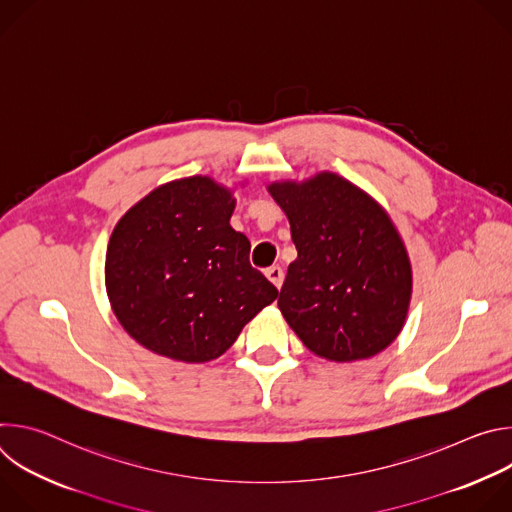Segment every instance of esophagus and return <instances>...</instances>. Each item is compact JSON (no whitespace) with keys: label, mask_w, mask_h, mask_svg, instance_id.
<instances>
[{"label":"esophagus","mask_w":512,"mask_h":512,"mask_svg":"<svg viewBox=\"0 0 512 512\" xmlns=\"http://www.w3.org/2000/svg\"><path fill=\"white\" fill-rule=\"evenodd\" d=\"M265 275L269 277V281H271L277 289L283 285V269H281L279 265H271V267L265 271Z\"/></svg>","instance_id":"34e87169"}]
</instances>
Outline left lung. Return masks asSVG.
<instances>
[{
    "label": "left lung",
    "instance_id": "obj_1",
    "mask_svg": "<svg viewBox=\"0 0 512 512\" xmlns=\"http://www.w3.org/2000/svg\"><path fill=\"white\" fill-rule=\"evenodd\" d=\"M269 192L298 249L277 300L291 330L336 362L385 350L411 298L409 257L387 212L330 172L302 184L277 182Z\"/></svg>",
    "mask_w": 512,
    "mask_h": 512
}]
</instances>
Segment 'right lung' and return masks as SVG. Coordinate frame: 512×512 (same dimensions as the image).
<instances>
[{
	"label": "right lung",
	"mask_w": 512,
	"mask_h": 512,
	"mask_svg": "<svg viewBox=\"0 0 512 512\" xmlns=\"http://www.w3.org/2000/svg\"><path fill=\"white\" fill-rule=\"evenodd\" d=\"M235 200L206 176L164 184L117 223L105 261L107 294L125 332L182 360L218 358L277 298L231 227Z\"/></svg>",
	"instance_id": "add662e5"
}]
</instances>
